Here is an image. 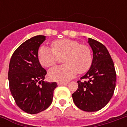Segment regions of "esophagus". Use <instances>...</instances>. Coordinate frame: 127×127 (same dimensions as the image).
I'll return each instance as SVG.
<instances>
[{
    "instance_id": "34e87169",
    "label": "esophagus",
    "mask_w": 127,
    "mask_h": 127,
    "mask_svg": "<svg viewBox=\"0 0 127 127\" xmlns=\"http://www.w3.org/2000/svg\"><path fill=\"white\" fill-rule=\"evenodd\" d=\"M66 84V83H65V82H58V85H59V86H61V85H65Z\"/></svg>"
}]
</instances>
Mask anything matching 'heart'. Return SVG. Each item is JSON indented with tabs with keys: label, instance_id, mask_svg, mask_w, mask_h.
<instances>
[{
	"label": "heart",
	"instance_id": "b5f03b06",
	"mask_svg": "<svg viewBox=\"0 0 127 127\" xmlns=\"http://www.w3.org/2000/svg\"><path fill=\"white\" fill-rule=\"evenodd\" d=\"M52 49L43 45L38 50L39 63L44 67L55 65L63 58V65L56 66L49 71V77L57 82H64L77 74L84 73L91 68L93 57L90 48L69 39L56 40L51 44Z\"/></svg>",
	"mask_w": 127,
	"mask_h": 127
}]
</instances>
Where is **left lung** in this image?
<instances>
[{
	"label": "left lung",
	"instance_id": "left-lung-1",
	"mask_svg": "<svg viewBox=\"0 0 127 127\" xmlns=\"http://www.w3.org/2000/svg\"><path fill=\"white\" fill-rule=\"evenodd\" d=\"M93 52V63L86 74L77 81L78 88L72 94L75 105L85 112H96L108 103L114 93L116 73L105 46L88 38Z\"/></svg>",
	"mask_w": 127,
	"mask_h": 127
}]
</instances>
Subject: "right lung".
I'll use <instances>...</instances> for the list:
<instances>
[{
	"mask_svg": "<svg viewBox=\"0 0 127 127\" xmlns=\"http://www.w3.org/2000/svg\"><path fill=\"white\" fill-rule=\"evenodd\" d=\"M45 40L43 35L26 40L15 50L10 60L8 79L11 93L17 105L31 114L50 106L58 86L56 82L43 81L47 71L39 63L38 50Z\"/></svg>",
	"mask_w": 127,
	"mask_h": 127,
	"instance_id": "1",
	"label": "right lung"
}]
</instances>
